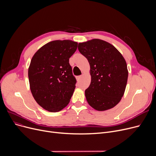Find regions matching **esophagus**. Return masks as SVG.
Returning a JSON list of instances; mask_svg holds the SVG:
<instances>
[{"label":"esophagus","mask_w":156,"mask_h":156,"mask_svg":"<svg viewBox=\"0 0 156 156\" xmlns=\"http://www.w3.org/2000/svg\"><path fill=\"white\" fill-rule=\"evenodd\" d=\"M81 77H82V76H81V75L77 76V77H76V80H77V81H80V79L81 78Z\"/></svg>","instance_id":"obj_1"}]
</instances>
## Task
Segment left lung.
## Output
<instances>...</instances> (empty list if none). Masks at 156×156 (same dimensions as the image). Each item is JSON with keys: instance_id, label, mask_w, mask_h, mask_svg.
<instances>
[{"instance_id": "8db88e82", "label": "left lung", "mask_w": 156, "mask_h": 156, "mask_svg": "<svg viewBox=\"0 0 156 156\" xmlns=\"http://www.w3.org/2000/svg\"><path fill=\"white\" fill-rule=\"evenodd\" d=\"M90 66L91 83L85 90L88 104L102 111L114 108L123 96L128 71L121 54L111 44L93 39L78 44Z\"/></svg>"}]
</instances>
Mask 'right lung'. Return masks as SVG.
I'll use <instances>...</instances> for the list:
<instances>
[{"label": "right lung", "instance_id": "1", "mask_svg": "<svg viewBox=\"0 0 156 156\" xmlns=\"http://www.w3.org/2000/svg\"><path fill=\"white\" fill-rule=\"evenodd\" d=\"M78 43L71 40L48 42L33 56L28 68L31 94L44 109L58 112L66 106L75 89L69 59L75 52Z\"/></svg>", "mask_w": 156, "mask_h": 156}]
</instances>
